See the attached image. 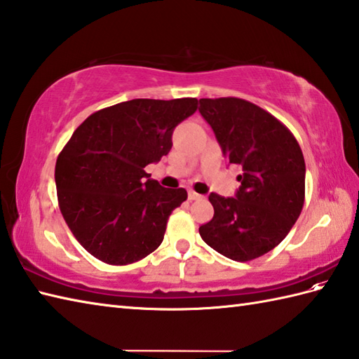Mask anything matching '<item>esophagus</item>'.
Wrapping results in <instances>:
<instances>
[{
    "label": "esophagus",
    "mask_w": 359,
    "mask_h": 359,
    "mask_svg": "<svg viewBox=\"0 0 359 359\" xmlns=\"http://www.w3.org/2000/svg\"><path fill=\"white\" fill-rule=\"evenodd\" d=\"M188 199H189V201H202L203 196L199 194V193L193 191V189H189V191H188Z\"/></svg>",
    "instance_id": "1"
}]
</instances>
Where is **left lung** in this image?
<instances>
[{
    "label": "left lung",
    "instance_id": "8db88e82",
    "mask_svg": "<svg viewBox=\"0 0 359 359\" xmlns=\"http://www.w3.org/2000/svg\"><path fill=\"white\" fill-rule=\"evenodd\" d=\"M208 121L230 163L242 174L236 197L210 194L215 216L199 228L205 243L238 262L269 253L285 239L306 199V162L290 129L236 97L201 98Z\"/></svg>",
    "mask_w": 359,
    "mask_h": 359
}]
</instances>
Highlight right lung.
Wrapping results in <instances>:
<instances>
[{
    "mask_svg": "<svg viewBox=\"0 0 359 359\" xmlns=\"http://www.w3.org/2000/svg\"><path fill=\"white\" fill-rule=\"evenodd\" d=\"M197 111V98H135L97 111L58 154L60 211L80 245L104 264L147 257L163 241L187 189L163 188L144 166L172 147V131Z\"/></svg>",
    "mask_w": 359,
    "mask_h": 359,
    "instance_id": "obj_1",
    "label": "right lung"
}]
</instances>
